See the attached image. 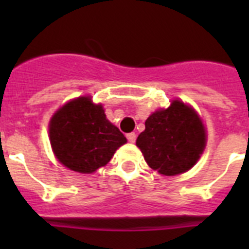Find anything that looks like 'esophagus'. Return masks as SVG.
Segmentation results:
<instances>
[{"instance_id": "34e87169", "label": "esophagus", "mask_w": 249, "mask_h": 249, "mask_svg": "<svg viewBox=\"0 0 249 249\" xmlns=\"http://www.w3.org/2000/svg\"><path fill=\"white\" fill-rule=\"evenodd\" d=\"M136 137H137V136H136L135 132H131V133H128V135H127V140H128L129 142H132V143H133V142L136 141Z\"/></svg>"}]
</instances>
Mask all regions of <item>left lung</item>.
I'll use <instances>...</instances> for the list:
<instances>
[{
	"label": "left lung",
	"instance_id": "8db88e82",
	"mask_svg": "<svg viewBox=\"0 0 249 249\" xmlns=\"http://www.w3.org/2000/svg\"><path fill=\"white\" fill-rule=\"evenodd\" d=\"M144 126L136 144L152 169L176 176L197 163L206 146V131L190 106L173 101L167 109L152 113Z\"/></svg>",
	"mask_w": 249,
	"mask_h": 249
}]
</instances>
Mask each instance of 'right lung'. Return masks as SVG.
<instances>
[{
	"instance_id": "1",
	"label": "right lung",
	"mask_w": 249,
	"mask_h": 249,
	"mask_svg": "<svg viewBox=\"0 0 249 249\" xmlns=\"http://www.w3.org/2000/svg\"><path fill=\"white\" fill-rule=\"evenodd\" d=\"M50 140L59 162L80 173H92L106 166L127 142L106 118L102 106L93 105L89 97L76 98L54 113Z\"/></svg>"
}]
</instances>
